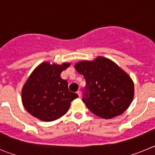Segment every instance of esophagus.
Listing matches in <instances>:
<instances>
[{
  "label": "esophagus",
  "instance_id": "34e87169",
  "mask_svg": "<svg viewBox=\"0 0 155 155\" xmlns=\"http://www.w3.org/2000/svg\"><path fill=\"white\" fill-rule=\"evenodd\" d=\"M77 94H78L79 98H81V91H77Z\"/></svg>",
  "mask_w": 155,
  "mask_h": 155
}]
</instances>
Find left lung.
Listing matches in <instances>:
<instances>
[{
	"instance_id": "1",
	"label": "left lung",
	"mask_w": 155,
	"mask_h": 155,
	"mask_svg": "<svg viewBox=\"0 0 155 155\" xmlns=\"http://www.w3.org/2000/svg\"><path fill=\"white\" fill-rule=\"evenodd\" d=\"M74 68L86 81L82 101L91 113L111 119L130 106L134 95V82L116 63L98 57L92 61L77 63Z\"/></svg>"
}]
</instances>
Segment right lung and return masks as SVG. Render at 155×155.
<instances>
[{
    "instance_id": "right-lung-1",
    "label": "right lung",
    "mask_w": 155,
    "mask_h": 155,
    "mask_svg": "<svg viewBox=\"0 0 155 155\" xmlns=\"http://www.w3.org/2000/svg\"><path fill=\"white\" fill-rule=\"evenodd\" d=\"M70 65L43 62L32 71L21 90L22 104L31 116L50 122L68 112L71 102L78 97L69 91L68 81L61 77Z\"/></svg>"
}]
</instances>
